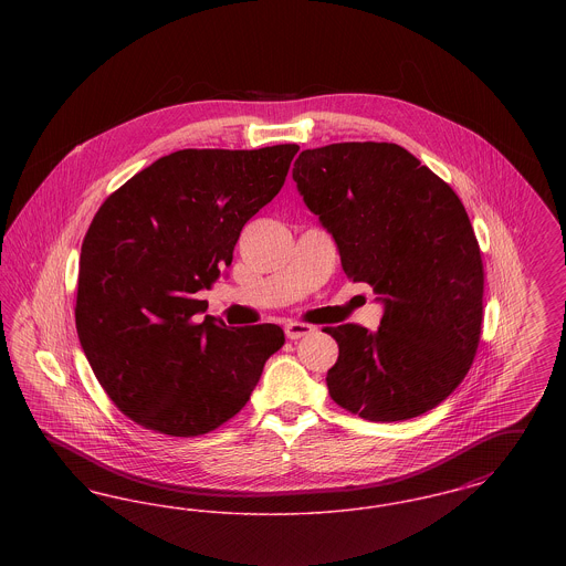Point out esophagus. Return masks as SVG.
<instances>
[{
    "mask_svg": "<svg viewBox=\"0 0 566 566\" xmlns=\"http://www.w3.org/2000/svg\"><path fill=\"white\" fill-rule=\"evenodd\" d=\"M314 331H316V328H314L312 324L289 323L284 326V333H286L289 339H301V337H305V335H312Z\"/></svg>",
    "mask_w": 566,
    "mask_h": 566,
    "instance_id": "esophagus-1",
    "label": "esophagus"
}]
</instances>
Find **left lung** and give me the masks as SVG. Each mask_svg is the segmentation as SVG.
I'll return each mask as SVG.
<instances>
[{"label":"left lung","instance_id":"left-lung-1","mask_svg":"<svg viewBox=\"0 0 566 566\" xmlns=\"http://www.w3.org/2000/svg\"><path fill=\"white\" fill-rule=\"evenodd\" d=\"M293 180L337 243L354 282L374 286L377 331L326 326L335 403L399 422L446 401L480 344L484 265L457 192L397 144L344 142L303 150Z\"/></svg>","mask_w":566,"mask_h":566}]
</instances>
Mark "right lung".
I'll return each mask as SVG.
<instances>
[{"instance_id": "right-lung-1", "label": "right lung", "mask_w": 566, "mask_h": 566, "mask_svg": "<svg viewBox=\"0 0 566 566\" xmlns=\"http://www.w3.org/2000/svg\"><path fill=\"white\" fill-rule=\"evenodd\" d=\"M296 144L187 148L112 192L82 242L76 331L112 403L150 431L197 437L248 403L284 346L277 324L199 314L243 224L280 192Z\"/></svg>"}]
</instances>
